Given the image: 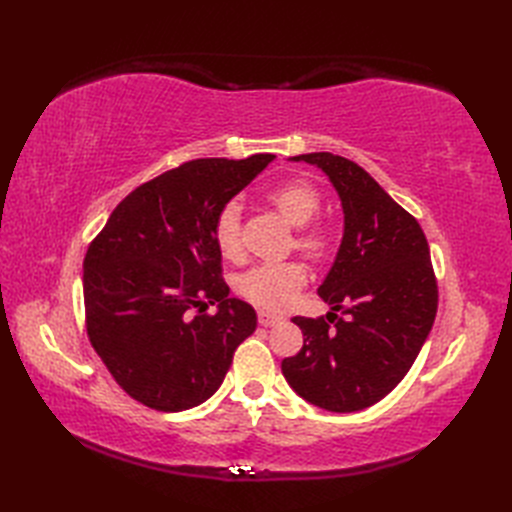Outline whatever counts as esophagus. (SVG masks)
<instances>
[{
    "label": "esophagus",
    "mask_w": 512,
    "mask_h": 512,
    "mask_svg": "<svg viewBox=\"0 0 512 512\" xmlns=\"http://www.w3.org/2000/svg\"><path fill=\"white\" fill-rule=\"evenodd\" d=\"M282 316L280 314H273V312H258V322L262 327H273L275 322H280Z\"/></svg>",
    "instance_id": "34e87169"
}]
</instances>
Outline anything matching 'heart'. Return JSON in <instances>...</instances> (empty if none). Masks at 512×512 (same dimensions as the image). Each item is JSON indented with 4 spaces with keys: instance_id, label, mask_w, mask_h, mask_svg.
Returning a JSON list of instances; mask_svg holds the SVG:
<instances>
[{
    "instance_id": "heart-1",
    "label": "heart",
    "mask_w": 512,
    "mask_h": 512,
    "mask_svg": "<svg viewBox=\"0 0 512 512\" xmlns=\"http://www.w3.org/2000/svg\"><path fill=\"white\" fill-rule=\"evenodd\" d=\"M269 203L280 211L292 226H301L294 245L297 250L307 254L309 258H322L329 252L331 237L327 228L322 224H307L316 218L322 198L312 183L292 177L284 179L267 194ZM213 239L224 258L239 260L243 256V241H241V213L235 203L222 207L213 224ZM307 282V271L299 260H284V262H265L247 271L239 280V292L252 303L277 309L288 305L297 292Z\"/></svg>"
}]
</instances>
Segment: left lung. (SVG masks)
I'll use <instances>...</instances> for the list:
<instances>
[{"label": "left lung", "instance_id": "8db88e82", "mask_svg": "<svg viewBox=\"0 0 512 512\" xmlns=\"http://www.w3.org/2000/svg\"><path fill=\"white\" fill-rule=\"evenodd\" d=\"M294 160L329 175L346 226L335 265L318 288L333 309L330 320L292 318L303 348L282 361V371L309 404L356 412L389 395L421 352L438 312L436 273L421 224L367 170L329 151Z\"/></svg>", "mask_w": 512, "mask_h": 512}]
</instances>
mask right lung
<instances>
[{"label": "right lung", "mask_w": 512, "mask_h": 512, "mask_svg": "<svg viewBox=\"0 0 512 512\" xmlns=\"http://www.w3.org/2000/svg\"><path fill=\"white\" fill-rule=\"evenodd\" d=\"M273 158H200L170 168L123 198L89 243L87 337L138 404L158 412L203 404L254 333V307L228 299L213 224ZM207 302L219 303L218 315L202 314Z\"/></svg>", "instance_id": "add662e5"}]
</instances>
